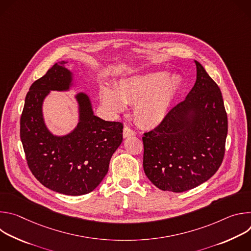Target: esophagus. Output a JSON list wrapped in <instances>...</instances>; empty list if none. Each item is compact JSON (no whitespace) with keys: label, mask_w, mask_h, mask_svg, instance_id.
Wrapping results in <instances>:
<instances>
[{"label":"esophagus","mask_w":251,"mask_h":251,"mask_svg":"<svg viewBox=\"0 0 251 251\" xmlns=\"http://www.w3.org/2000/svg\"><path fill=\"white\" fill-rule=\"evenodd\" d=\"M136 133L134 130H132L131 128L129 127H124L123 129V137L124 138H128V137H131V136H134Z\"/></svg>","instance_id":"34e87169"}]
</instances>
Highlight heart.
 Here are the masks:
<instances>
[{
    "label": "heart",
    "instance_id": "heart-1",
    "mask_svg": "<svg viewBox=\"0 0 251 251\" xmlns=\"http://www.w3.org/2000/svg\"><path fill=\"white\" fill-rule=\"evenodd\" d=\"M182 84L178 76L170 77L165 71H153L123 77L114 84V90L103 87L101 100L113 114L124 110V103H134L135 120L150 129L165 120Z\"/></svg>",
    "mask_w": 251,
    "mask_h": 251
}]
</instances>
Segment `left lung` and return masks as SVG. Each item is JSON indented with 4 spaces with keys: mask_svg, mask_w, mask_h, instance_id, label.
<instances>
[{
    "mask_svg": "<svg viewBox=\"0 0 251 251\" xmlns=\"http://www.w3.org/2000/svg\"><path fill=\"white\" fill-rule=\"evenodd\" d=\"M197 79L186 99L144 133L143 167L160 190L182 193L206 182L223 163L227 115L220 87L195 60Z\"/></svg>",
    "mask_w": 251,
    "mask_h": 251,
    "instance_id": "left-lung-1",
    "label": "left lung"
}]
</instances>
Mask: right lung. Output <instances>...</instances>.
<instances>
[{"label": "right lung", "mask_w": 251, "mask_h": 251, "mask_svg": "<svg viewBox=\"0 0 251 251\" xmlns=\"http://www.w3.org/2000/svg\"><path fill=\"white\" fill-rule=\"evenodd\" d=\"M55 63L29 87L21 117V140L28 168L48 189L67 196L92 192L108 172L112 155L123 140V124L94 115L87 94L75 95L79 119L76 127L63 136L53 135L43 114L45 98L50 91H68L73 73Z\"/></svg>", "instance_id": "1"}]
</instances>
